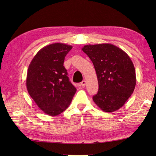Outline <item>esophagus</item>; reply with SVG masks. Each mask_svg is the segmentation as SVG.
I'll list each match as a JSON object with an SVG mask.
<instances>
[{"instance_id":"34e87169","label":"esophagus","mask_w":156,"mask_h":156,"mask_svg":"<svg viewBox=\"0 0 156 156\" xmlns=\"http://www.w3.org/2000/svg\"><path fill=\"white\" fill-rule=\"evenodd\" d=\"M85 84H86V81H85V80H83V81L81 83H80V85L82 86V87H84V86L85 85Z\"/></svg>"}]
</instances>
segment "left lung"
<instances>
[{
	"mask_svg": "<svg viewBox=\"0 0 156 156\" xmlns=\"http://www.w3.org/2000/svg\"><path fill=\"white\" fill-rule=\"evenodd\" d=\"M82 49L93 62L98 81L99 89L93 101L104 112L118 110L136 87V71L130 58L111 44L87 45Z\"/></svg>",
	"mask_w": 156,
	"mask_h": 156,
	"instance_id": "1",
	"label": "left lung"
}]
</instances>
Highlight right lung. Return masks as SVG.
I'll list each match as a JSON object with an SVG mask.
<instances>
[{
	"instance_id": "1",
	"label": "right lung",
	"mask_w": 156,
	"mask_h": 156,
	"mask_svg": "<svg viewBox=\"0 0 156 156\" xmlns=\"http://www.w3.org/2000/svg\"><path fill=\"white\" fill-rule=\"evenodd\" d=\"M72 48L62 43L46 45L29 66L26 78L28 93L49 116H56L64 111L76 91L63 66L65 57Z\"/></svg>"
}]
</instances>
